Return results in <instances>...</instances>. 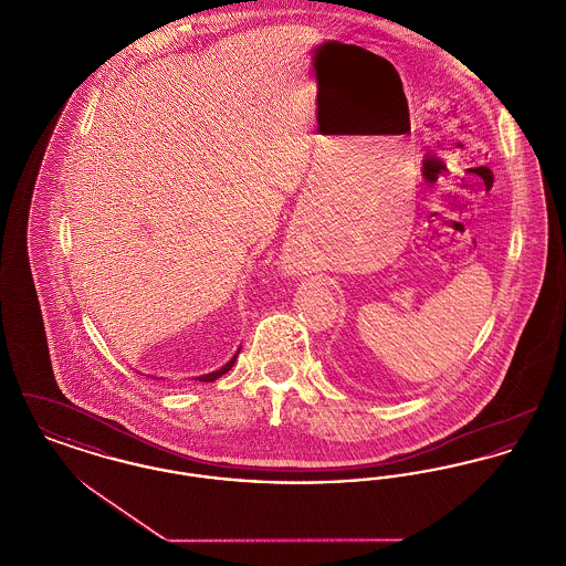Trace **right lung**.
Wrapping results in <instances>:
<instances>
[{
	"instance_id": "add662e5",
	"label": "right lung",
	"mask_w": 566,
	"mask_h": 566,
	"mask_svg": "<svg viewBox=\"0 0 566 566\" xmlns=\"http://www.w3.org/2000/svg\"><path fill=\"white\" fill-rule=\"evenodd\" d=\"M238 354H240V350L235 352V356H233V358H231V360H229L224 367H220L218 371H212V374H208V376L197 377V379H199V381H214V379H218V377L224 376V374H227V371L233 367V363H235Z\"/></svg>"
}]
</instances>
